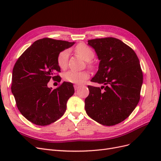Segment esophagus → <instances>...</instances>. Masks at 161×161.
I'll return each mask as SVG.
<instances>
[{
    "label": "esophagus",
    "mask_w": 161,
    "mask_h": 161,
    "mask_svg": "<svg viewBox=\"0 0 161 161\" xmlns=\"http://www.w3.org/2000/svg\"><path fill=\"white\" fill-rule=\"evenodd\" d=\"M74 87H75V89L76 91V90H78V89H79L80 88V86L79 85H74Z\"/></svg>",
    "instance_id": "34e87169"
}]
</instances>
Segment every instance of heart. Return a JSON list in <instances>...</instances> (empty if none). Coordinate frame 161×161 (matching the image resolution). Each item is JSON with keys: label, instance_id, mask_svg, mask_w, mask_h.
Wrapping results in <instances>:
<instances>
[{"label": "heart", "instance_id": "obj_1", "mask_svg": "<svg viewBox=\"0 0 161 161\" xmlns=\"http://www.w3.org/2000/svg\"><path fill=\"white\" fill-rule=\"evenodd\" d=\"M75 51L80 56H81L86 61H90L95 56L94 52L91 47L87 46L84 43H79L75 48ZM69 52L68 50H64L59 53L57 58V63L61 69H65L68 65L69 61ZM89 73L87 71L78 72L75 70H69L64 74V79L67 82L76 85H80L89 78Z\"/></svg>", "mask_w": 161, "mask_h": 161}]
</instances>
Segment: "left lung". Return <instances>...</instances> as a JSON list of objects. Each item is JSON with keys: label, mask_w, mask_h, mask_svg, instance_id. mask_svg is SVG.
I'll return each mask as SVG.
<instances>
[{"label": "left lung", "mask_w": 161, "mask_h": 161, "mask_svg": "<svg viewBox=\"0 0 161 161\" xmlns=\"http://www.w3.org/2000/svg\"><path fill=\"white\" fill-rule=\"evenodd\" d=\"M88 44L100 60L91 81L103 85L88 86L86 112L102 125H116L128 118L140 101L143 75L139 59L130 47L114 37L91 40Z\"/></svg>", "instance_id": "1"}]
</instances>
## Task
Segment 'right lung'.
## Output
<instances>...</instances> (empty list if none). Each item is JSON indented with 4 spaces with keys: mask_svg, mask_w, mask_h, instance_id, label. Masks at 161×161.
I'll return each instance as SVG.
<instances>
[{
    "mask_svg": "<svg viewBox=\"0 0 161 161\" xmlns=\"http://www.w3.org/2000/svg\"><path fill=\"white\" fill-rule=\"evenodd\" d=\"M75 42L43 38L34 42L19 58L13 69L11 91L17 108L34 124L47 125L64 114L75 92L73 85L64 82L56 89L47 86L51 79L60 82L57 58Z\"/></svg>",
    "mask_w": 161,
    "mask_h": 161,
    "instance_id": "add662e5",
    "label": "right lung"
}]
</instances>
